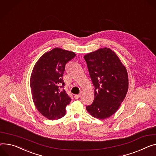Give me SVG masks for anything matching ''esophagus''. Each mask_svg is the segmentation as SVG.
<instances>
[{
  "label": "esophagus",
  "mask_w": 156,
  "mask_h": 156,
  "mask_svg": "<svg viewBox=\"0 0 156 156\" xmlns=\"http://www.w3.org/2000/svg\"><path fill=\"white\" fill-rule=\"evenodd\" d=\"M81 94H76V95H75V99H78V98H80V97H81Z\"/></svg>",
  "instance_id": "34e87169"
}]
</instances>
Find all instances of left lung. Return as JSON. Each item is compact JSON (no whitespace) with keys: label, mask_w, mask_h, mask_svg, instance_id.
Returning <instances> with one entry per match:
<instances>
[{"label":"left lung","mask_w":156,"mask_h":156,"mask_svg":"<svg viewBox=\"0 0 156 156\" xmlns=\"http://www.w3.org/2000/svg\"><path fill=\"white\" fill-rule=\"evenodd\" d=\"M94 86V101L86 107L95 118L105 119L116 112L128 90V75L117 55L101 48L84 55Z\"/></svg>","instance_id":"left-lung-1"}]
</instances>
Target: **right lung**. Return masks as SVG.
<instances>
[{
	"instance_id": "1",
	"label": "right lung",
	"mask_w": 156,
	"mask_h": 156,
	"mask_svg": "<svg viewBox=\"0 0 156 156\" xmlns=\"http://www.w3.org/2000/svg\"><path fill=\"white\" fill-rule=\"evenodd\" d=\"M76 54L60 48L45 53L35 64L30 84L37 110L50 120L58 119L66 114L71 98L64 89L63 75L66 64Z\"/></svg>"
}]
</instances>
